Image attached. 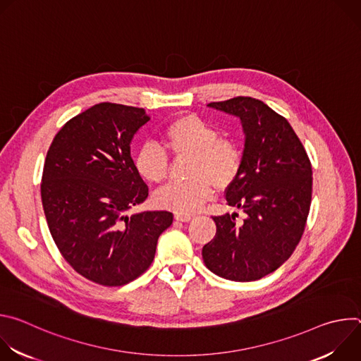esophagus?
<instances>
[{
	"instance_id": "esophagus-1",
	"label": "esophagus",
	"mask_w": 361,
	"mask_h": 361,
	"mask_svg": "<svg viewBox=\"0 0 361 361\" xmlns=\"http://www.w3.org/2000/svg\"><path fill=\"white\" fill-rule=\"evenodd\" d=\"M176 220L177 221H183V223H188L192 220V216L191 214H176Z\"/></svg>"
}]
</instances>
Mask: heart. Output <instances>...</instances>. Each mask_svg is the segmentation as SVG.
Instances as JSON below:
<instances>
[{
    "instance_id": "obj_1",
    "label": "heart",
    "mask_w": 361,
    "mask_h": 361,
    "mask_svg": "<svg viewBox=\"0 0 361 361\" xmlns=\"http://www.w3.org/2000/svg\"><path fill=\"white\" fill-rule=\"evenodd\" d=\"M167 148L177 157L191 156L185 183H171L154 200L161 209L178 214H192L214 195L219 188L231 185L240 174L241 152L235 144L223 140L220 130L195 114L171 121L164 130ZM134 166L142 180L161 184L169 174V156L163 147L145 142L135 154Z\"/></svg>"
}]
</instances>
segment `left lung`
<instances>
[{"mask_svg":"<svg viewBox=\"0 0 361 361\" xmlns=\"http://www.w3.org/2000/svg\"><path fill=\"white\" fill-rule=\"evenodd\" d=\"M209 107L237 117L243 127L241 169L226 200L245 220L238 226L235 213L213 217L217 231L202 247V260L223 279L254 281L277 270L302 235L312 164L288 121L263 101L235 97Z\"/></svg>","mask_w":361,"mask_h":361,"instance_id":"8db88e82","label":"left lung"}]
</instances>
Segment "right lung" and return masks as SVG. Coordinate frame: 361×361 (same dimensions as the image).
I'll return each instance as SVG.
<instances>
[{
    "instance_id": "add662e5",
    "label": "right lung",
    "mask_w": 361,
    "mask_h": 361,
    "mask_svg": "<svg viewBox=\"0 0 361 361\" xmlns=\"http://www.w3.org/2000/svg\"><path fill=\"white\" fill-rule=\"evenodd\" d=\"M151 120L142 109L101 102L57 133L44 164L41 198L54 243L70 266L102 286H124L152 263L169 212L130 213L148 187L130 145Z\"/></svg>"
}]
</instances>
